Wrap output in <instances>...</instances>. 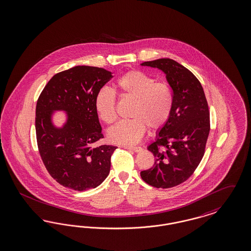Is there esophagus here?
<instances>
[{
  "instance_id": "esophagus-1",
  "label": "esophagus",
  "mask_w": 251,
  "mask_h": 251,
  "mask_svg": "<svg viewBox=\"0 0 251 251\" xmlns=\"http://www.w3.org/2000/svg\"><path fill=\"white\" fill-rule=\"evenodd\" d=\"M124 148L125 149H128V150H132V151H134V152H136V153H138V152H141L142 150V147L141 146H124Z\"/></svg>"
}]
</instances>
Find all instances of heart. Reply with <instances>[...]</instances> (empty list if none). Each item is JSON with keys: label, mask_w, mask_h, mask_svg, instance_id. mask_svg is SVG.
Here are the masks:
<instances>
[{"label": "heart", "mask_w": 251, "mask_h": 251, "mask_svg": "<svg viewBox=\"0 0 251 251\" xmlns=\"http://www.w3.org/2000/svg\"><path fill=\"white\" fill-rule=\"evenodd\" d=\"M115 86L123 98L135 100L131 119L122 120L109 130L111 142L134 144L142 140L147 126L150 129L163 127L174 109V94L171 86L141 70H130L116 80ZM117 98L113 91L103 88L95 99V109L99 118L112 124L117 118Z\"/></svg>", "instance_id": "b5f03b06"}]
</instances>
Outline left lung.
<instances>
[{"mask_svg":"<svg viewBox=\"0 0 251 251\" xmlns=\"http://www.w3.org/2000/svg\"><path fill=\"white\" fill-rule=\"evenodd\" d=\"M142 66L163 71L175 101L170 119L148 146L154 155L153 168L141 176L148 185L170 188L186 181L203 157L210 131L207 100L195 75L175 60L157 59Z\"/></svg>","mask_w":251,"mask_h":251,"instance_id":"8db88e82","label":"left lung"}]
</instances>
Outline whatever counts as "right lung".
<instances>
[{"label": "right lung", "mask_w": 251, "mask_h": 251, "mask_svg": "<svg viewBox=\"0 0 251 251\" xmlns=\"http://www.w3.org/2000/svg\"><path fill=\"white\" fill-rule=\"evenodd\" d=\"M111 77L104 68L75 66L55 74L37 99L38 151L47 171L60 185L84 191L97 187L109 175L110 157L117 147L93 144L104 137L95 99ZM59 109L68 113L62 129L51 123L52 111Z\"/></svg>", "instance_id": "add662e5"}]
</instances>
